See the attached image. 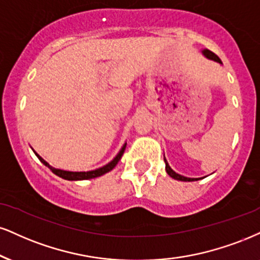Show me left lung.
Segmentation results:
<instances>
[{"mask_svg": "<svg viewBox=\"0 0 260 260\" xmlns=\"http://www.w3.org/2000/svg\"><path fill=\"white\" fill-rule=\"evenodd\" d=\"M202 54L205 55L206 58L209 59V60H213V61H217L218 64L223 65V62H221V60L219 59V57L218 55H215L213 52L208 51V49H202ZM164 160H165V164H166V172H167V174L170 177L173 178V179L176 180H180V181H195V180H199V179H202V178H187V177H184V176H180V174H178L174 172L172 168L170 167V165H168L167 160H166L165 155H164ZM205 178V177H203Z\"/></svg>", "mask_w": 260, "mask_h": 260, "instance_id": "8db88e82", "label": "left lung"}]
</instances>
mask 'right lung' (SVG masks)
<instances>
[{
  "label": "right lung",
  "mask_w": 260,
  "mask_h": 260,
  "mask_svg": "<svg viewBox=\"0 0 260 260\" xmlns=\"http://www.w3.org/2000/svg\"><path fill=\"white\" fill-rule=\"evenodd\" d=\"M126 145H127V143H124L123 145H122L120 151H118V154L115 156V157L112 158V161L109 162V164L103 166V167L96 168V170L87 171V172H73V171H64V170H59V168H54V167H52L48 162L43 160V158L41 157L39 154H37L35 150H34V152H35V155L39 157V160L42 162L46 167H48L49 170L53 172V173L57 174L58 177L62 178V179H65V180H87V179H93V178L100 177V176H103V174L108 173V172L114 170L115 166H116L118 164V161L121 160L122 155H123V152H124V149H126Z\"/></svg>",
  "instance_id": "obj_1"
}]
</instances>
